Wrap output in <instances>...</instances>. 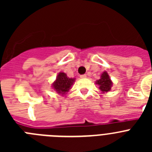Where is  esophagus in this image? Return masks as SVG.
<instances>
[{"label": "esophagus", "mask_w": 152, "mask_h": 152, "mask_svg": "<svg viewBox=\"0 0 152 152\" xmlns=\"http://www.w3.org/2000/svg\"><path fill=\"white\" fill-rule=\"evenodd\" d=\"M80 78H85V77H87V75H80Z\"/></svg>", "instance_id": "1"}]
</instances>
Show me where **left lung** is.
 I'll return each mask as SVG.
<instances>
[{"mask_svg": "<svg viewBox=\"0 0 152 152\" xmlns=\"http://www.w3.org/2000/svg\"><path fill=\"white\" fill-rule=\"evenodd\" d=\"M96 84L99 85V89L102 94H105L111 90L113 82L110 78L108 73L107 72H103L100 76V78L96 81Z\"/></svg>", "mask_w": 152, "mask_h": 152, "instance_id": "obj_1", "label": "left lung"}]
</instances>
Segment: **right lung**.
Segmentation results:
<instances>
[{
	"instance_id": "1",
	"label": "right lung",
	"mask_w": 152,
	"mask_h": 152,
	"mask_svg": "<svg viewBox=\"0 0 152 152\" xmlns=\"http://www.w3.org/2000/svg\"><path fill=\"white\" fill-rule=\"evenodd\" d=\"M75 81V78H70L64 72H59L56 77V80L52 84V88L57 94L64 95L72 88V84Z\"/></svg>"
}]
</instances>
